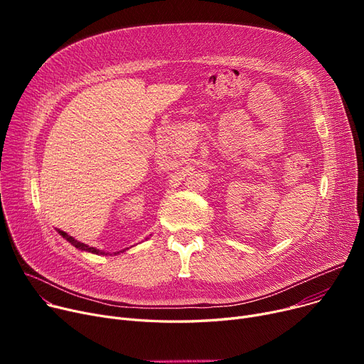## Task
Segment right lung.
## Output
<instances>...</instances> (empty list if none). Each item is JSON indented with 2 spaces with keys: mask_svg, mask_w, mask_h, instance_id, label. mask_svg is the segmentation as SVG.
Instances as JSON below:
<instances>
[{
  "mask_svg": "<svg viewBox=\"0 0 364 364\" xmlns=\"http://www.w3.org/2000/svg\"><path fill=\"white\" fill-rule=\"evenodd\" d=\"M59 233L70 243V245H73L75 247H78V250H81V251H87V252H92V254H102V255H107V254H105V252H100L99 250H95V247H91V246H88V245H85V243H81V242H78L76 239H73L72 236H69L68 233H65V232H62V230H59ZM119 254V252H118Z\"/></svg>",
  "mask_w": 364,
  "mask_h": 364,
  "instance_id": "right-lung-1",
  "label": "right lung"
}]
</instances>
